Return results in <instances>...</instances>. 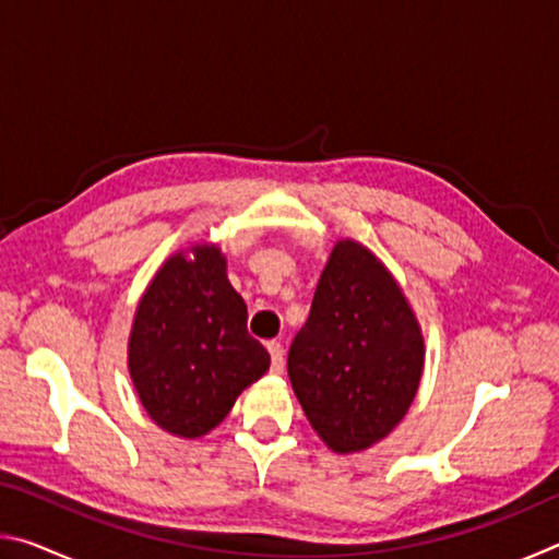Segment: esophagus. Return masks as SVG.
<instances>
[{
	"instance_id": "1",
	"label": "esophagus",
	"mask_w": 559,
	"mask_h": 559,
	"mask_svg": "<svg viewBox=\"0 0 559 559\" xmlns=\"http://www.w3.org/2000/svg\"><path fill=\"white\" fill-rule=\"evenodd\" d=\"M266 347H269V353H271V372L281 374L283 372V365H286V357H283V345L276 343V340H271Z\"/></svg>"
}]
</instances>
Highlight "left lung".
<instances>
[{
  "label": "left lung",
  "instance_id": "1",
  "mask_svg": "<svg viewBox=\"0 0 559 559\" xmlns=\"http://www.w3.org/2000/svg\"><path fill=\"white\" fill-rule=\"evenodd\" d=\"M421 370V328L400 283L367 246L337 241L288 349L310 427L335 453L370 449L409 412Z\"/></svg>",
  "mask_w": 559,
  "mask_h": 559
}]
</instances>
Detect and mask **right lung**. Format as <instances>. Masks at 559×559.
Wrapping results in <instances>:
<instances>
[{"instance_id": "1", "label": "right lung", "mask_w": 559, "mask_h": 559, "mask_svg": "<svg viewBox=\"0 0 559 559\" xmlns=\"http://www.w3.org/2000/svg\"><path fill=\"white\" fill-rule=\"evenodd\" d=\"M169 257L138 302L128 370L157 427L197 439L219 427L271 357L246 330V302L216 243Z\"/></svg>"}]
</instances>
